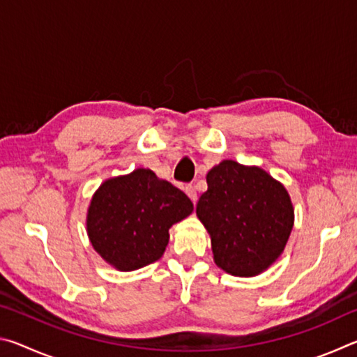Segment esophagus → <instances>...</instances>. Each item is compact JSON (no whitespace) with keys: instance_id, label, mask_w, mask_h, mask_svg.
Instances as JSON below:
<instances>
[{"instance_id":"1","label":"esophagus","mask_w":357,"mask_h":357,"mask_svg":"<svg viewBox=\"0 0 357 357\" xmlns=\"http://www.w3.org/2000/svg\"><path fill=\"white\" fill-rule=\"evenodd\" d=\"M184 190H185L187 195H189L190 200H192L193 203H195V202H197V190H195V187H193L192 184H187Z\"/></svg>"}]
</instances>
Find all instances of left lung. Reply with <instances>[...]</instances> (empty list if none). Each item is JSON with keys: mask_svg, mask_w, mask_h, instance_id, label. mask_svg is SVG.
<instances>
[{"mask_svg": "<svg viewBox=\"0 0 357 357\" xmlns=\"http://www.w3.org/2000/svg\"><path fill=\"white\" fill-rule=\"evenodd\" d=\"M206 183L197 215L211 234L215 264L239 277L263 273L280 257L293 228L285 187L261 168L234 160L215 165Z\"/></svg>", "mask_w": 357, "mask_h": 357, "instance_id": "1", "label": "left lung"}]
</instances>
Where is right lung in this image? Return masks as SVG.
Masks as SVG:
<instances>
[{
	"label": "right lung",
	"mask_w": 357,
	"mask_h": 357,
	"mask_svg": "<svg viewBox=\"0 0 357 357\" xmlns=\"http://www.w3.org/2000/svg\"><path fill=\"white\" fill-rule=\"evenodd\" d=\"M193 211L190 198L148 168L105 181L88 209L96 252L119 271H135L164 255L168 229Z\"/></svg>",
	"instance_id": "right-lung-1"
}]
</instances>
